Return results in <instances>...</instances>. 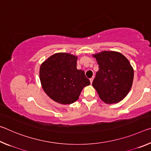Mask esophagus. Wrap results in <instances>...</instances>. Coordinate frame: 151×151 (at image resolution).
<instances>
[{
	"mask_svg": "<svg viewBox=\"0 0 151 151\" xmlns=\"http://www.w3.org/2000/svg\"><path fill=\"white\" fill-rule=\"evenodd\" d=\"M93 79H94V76H93V77L90 78V82H91V84H92V83H93Z\"/></svg>",
	"mask_w": 151,
	"mask_h": 151,
	"instance_id": "1",
	"label": "esophagus"
}]
</instances>
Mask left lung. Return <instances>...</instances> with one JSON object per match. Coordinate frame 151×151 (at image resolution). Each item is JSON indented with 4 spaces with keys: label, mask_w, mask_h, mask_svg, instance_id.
<instances>
[{
    "label": "left lung",
    "mask_w": 151,
    "mask_h": 151,
    "mask_svg": "<svg viewBox=\"0 0 151 151\" xmlns=\"http://www.w3.org/2000/svg\"><path fill=\"white\" fill-rule=\"evenodd\" d=\"M93 57L99 68L93 81V87L104 103H119L131 88L134 70L131 63L121 53L114 51H103Z\"/></svg>",
    "instance_id": "left-lung-1"
}]
</instances>
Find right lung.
Segmentation results:
<instances>
[{
    "label": "right lung",
    "instance_id": "1",
    "mask_svg": "<svg viewBox=\"0 0 151 151\" xmlns=\"http://www.w3.org/2000/svg\"><path fill=\"white\" fill-rule=\"evenodd\" d=\"M77 57L68 53H56L40 68V80L43 90L58 103H73L82 90L91 84L83 70L76 68Z\"/></svg>",
    "mask_w": 151,
    "mask_h": 151
}]
</instances>
